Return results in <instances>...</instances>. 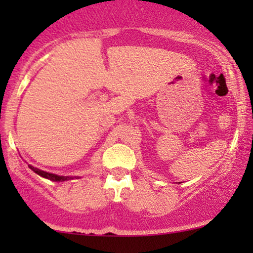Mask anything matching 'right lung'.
<instances>
[{
	"label": "right lung",
	"mask_w": 253,
	"mask_h": 253,
	"mask_svg": "<svg viewBox=\"0 0 253 253\" xmlns=\"http://www.w3.org/2000/svg\"><path fill=\"white\" fill-rule=\"evenodd\" d=\"M28 167H30V169L33 170L37 175L42 176L43 178H47L53 182H64V181H69V179H74V177H70V176H59V175H56V173H51V172H47V171L40 170L38 169V168L32 167V165H28ZM75 178H76V177H75Z\"/></svg>",
	"instance_id": "obj_1"
}]
</instances>
